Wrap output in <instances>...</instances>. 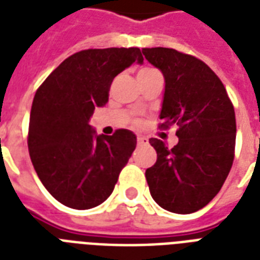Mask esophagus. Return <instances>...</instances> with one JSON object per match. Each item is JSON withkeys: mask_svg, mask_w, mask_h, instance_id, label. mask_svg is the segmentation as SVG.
<instances>
[{"mask_svg": "<svg viewBox=\"0 0 260 260\" xmlns=\"http://www.w3.org/2000/svg\"><path fill=\"white\" fill-rule=\"evenodd\" d=\"M138 144L139 146H147V144H148V139L144 138V136H139Z\"/></svg>", "mask_w": 260, "mask_h": 260, "instance_id": "esophagus-1", "label": "esophagus"}]
</instances>
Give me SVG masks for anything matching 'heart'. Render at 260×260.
Returning a JSON list of instances; mask_svg holds the SVG:
<instances>
[{
  "instance_id": "b5f03b06",
  "label": "heart",
  "mask_w": 260,
  "mask_h": 260,
  "mask_svg": "<svg viewBox=\"0 0 260 260\" xmlns=\"http://www.w3.org/2000/svg\"><path fill=\"white\" fill-rule=\"evenodd\" d=\"M150 70H151V69H144V70H142L140 73H144V71H150Z\"/></svg>"
}]
</instances>
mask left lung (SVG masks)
<instances>
[{"label": "left lung", "instance_id": "8db88e82", "mask_svg": "<svg viewBox=\"0 0 260 260\" xmlns=\"http://www.w3.org/2000/svg\"><path fill=\"white\" fill-rule=\"evenodd\" d=\"M165 78L162 128L177 125V146L150 139L158 154L146 170L155 202L173 213L189 214L220 191L234 162V105L217 75L200 59L173 48H143Z\"/></svg>", "mask_w": 260, "mask_h": 260}]
</instances>
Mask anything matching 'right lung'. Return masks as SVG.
Here are the masks:
<instances>
[{"label":"right lung","mask_w":260,"mask_h":260,"mask_svg":"<svg viewBox=\"0 0 260 260\" xmlns=\"http://www.w3.org/2000/svg\"><path fill=\"white\" fill-rule=\"evenodd\" d=\"M143 63L131 48L85 50L63 60L35 94L28 148L38 177L60 204L85 210L105 201L136 147L132 131L97 135L90 125L95 108L109 100L116 75Z\"/></svg>","instance_id":"1"}]
</instances>
